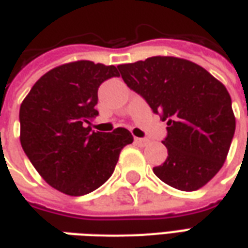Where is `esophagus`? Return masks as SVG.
I'll return each mask as SVG.
<instances>
[{
	"instance_id": "34e87169",
	"label": "esophagus",
	"mask_w": 248,
	"mask_h": 248,
	"mask_svg": "<svg viewBox=\"0 0 248 248\" xmlns=\"http://www.w3.org/2000/svg\"><path fill=\"white\" fill-rule=\"evenodd\" d=\"M134 140H135V143H137V145L142 146V147L149 143V140H146V138H135Z\"/></svg>"
}]
</instances>
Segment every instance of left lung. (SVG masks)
I'll list each match as a JSON object with an SVG mask.
<instances>
[{"mask_svg":"<svg viewBox=\"0 0 248 248\" xmlns=\"http://www.w3.org/2000/svg\"><path fill=\"white\" fill-rule=\"evenodd\" d=\"M124 83L167 121V159L153 169L169 186L195 191L222 169L235 133L231 97L202 66L177 57L118 65Z\"/></svg>","mask_w":248,"mask_h":248,"instance_id":"obj_1","label":"left lung"}]
</instances>
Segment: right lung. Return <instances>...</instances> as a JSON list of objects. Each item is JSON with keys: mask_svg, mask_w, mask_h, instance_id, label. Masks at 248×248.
<instances>
[{"mask_svg": "<svg viewBox=\"0 0 248 248\" xmlns=\"http://www.w3.org/2000/svg\"><path fill=\"white\" fill-rule=\"evenodd\" d=\"M115 66L76 61L41 77L19 108L21 146L51 187L71 197L97 190L111 177L119 153L133 142L124 127L113 133L87 126L98 111V87L118 77Z\"/></svg>", "mask_w": 248, "mask_h": 248, "instance_id": "add662e5", "label": "right lung"}]
</instances>
